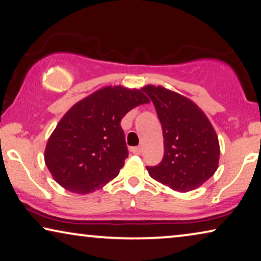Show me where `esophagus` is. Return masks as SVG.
I'll return each instance as SVG.
<instances>
[{"mask_svg":"<svg viewBox=\"0 0 261 261\" xmlns=\"http://www.w3.org/2000/svg\"><path fill=\"white\" fill-rule=\"evenodd\" d=\"M131 152L135 155H139L142 152V148L141 146H134V148H131Z\"/></svg>","mask_w":261,"mask_h":261,"instance_id":"1","label":"esophagus"}]
</instances>
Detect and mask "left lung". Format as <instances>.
Returning a JSON list of instances; mask_svg holds the SVG:
<instances>
[{"label":"left lung","mask_w":261,"mask_h":261,"mask_svg":"<svg viewBox=\"0 0 261 261\" xmlns=\"http://www.w3.org/2000/svg\"><path fill=\"white\" fill-rule=\"evenodd\" d=\"M155 105L162 125L164 155L146 167L153 179L177 192H189L212 177L218 169L219 139L211 122L188 98L148 85L143 89Z\"/></svg>","instance_id":"obj_1"}]
</instances>
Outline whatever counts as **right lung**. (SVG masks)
I'll return each instance as SVG.
<instances>
[{
	"label": "right lung",
	"mask_w": 261,
	"mask_h": 261,
	"mask_svg": "<svg viewBox=\"0 0 261 261\" xmlns=\"http://www.w3.org/2000/svg\"><path fill=\"white\" fill-rule=\"evenodd\" d=\"M142 91L108 86L69 109L45 151L46 166L59 185L84 195L118 175L129 155L120 120L149 102Z\"/></svg>",
	"instance_id": "right-lung-1"
}]
</instances>
